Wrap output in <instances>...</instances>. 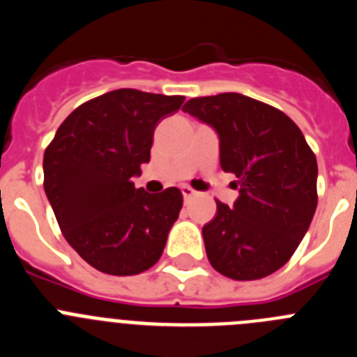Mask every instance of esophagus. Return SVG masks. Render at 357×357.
Segmentation results:
<instances>
[{
	"mask_svg": "<svg viewBox=\"0 0 357 357\" xmlns=\"http://www.w3.org/2000/svg\"><path fill=\"white\" fill-rule=\"evenodd\" d=\"M181 191L182 195H184V200H189V198H193L195 195H197V191H195L193 188H189V185H182Z\"/></svg>",
	"mask_w": 357,
	"mask_h": 357,
	"instance_id": "obj_1",
	"label": "esophagus"
}]
</instances>
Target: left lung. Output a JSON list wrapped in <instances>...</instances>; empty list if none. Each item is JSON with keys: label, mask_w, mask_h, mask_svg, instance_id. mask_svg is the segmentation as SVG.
Wrapping results in <instances>:
<instances>
[{"label": "left lung", "mask_w": 357, "mask_h": 357, "mask_svg": "<svg viewBox=\"0 0 357 357\" xmlns=\"http://www.w3.org/2000/svg\"><path fill=\"white\" fill-rule=\"evenodd\" d=\"M184 112L220 137V164L238 176L239 197L204 225L209 263L234 280L284 266L317 211L318 166L304 134L279 109L238 93L191 98Z\"/></svg>", "instance_id": "8db88e82"}]
</instances>
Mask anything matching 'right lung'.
<instances>
[{"instance_id":"obj_1","label":"right lung","mask_w":357,"mask_h":357,"mask_svg":"<svg viewBox=\"0 0 357 357\" xmlns=\"http://www.w3.org/2000/svg\"><path fill=\"white\" fill-rule=\"evenodd\" d=\"M184 96L118 89L82 103L44 151V191L66 241L109 275H137L162 255L181 189H135L159 121Z\"/></svg>"}]
</instances>
